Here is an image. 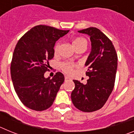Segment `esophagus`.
<instances>
[{
  "mask_svg": "<svg viewBox=\"0 0 134 134\" xmlns=\"http://www.w3.org/2000/svg\"><path fill=\"white\" fill-rule=\"evenodd\" d=\"M70 80V78L69 76H65V81H66V80Z\"/></svg>",
  "mask_w": 134,
  "mask_h": 134,
  "instance_id": "obj_1",
  "label": "esophagus"
}]
</instances>
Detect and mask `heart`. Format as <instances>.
Returning a JSON list of instances; mask_svg holds the SVG:
<instances>
[{"instance_id":"1","label":"heart","mask_w":134,"mask_h":134,"mask_svg":"<svg viewBox=\"0 0 134 134\" xmlns=\"http://www.w3.org/2000/svg\"><path fill=\"white\" fill-rule=\"evenodd\" d=\"M72 43L75 48H77L82 46H87V42H86V40L82 38V37H77V38H76L73 41ZM59 48H60V43H57L55 44V47H54V53L55 54H57V53L58 52ZM60 67H61V69L65 73H66V74H70L72 72L74 67H75V64H74L73 63H71V62H66L62 63L60 64Z\"/></svg>"}]
</instances>
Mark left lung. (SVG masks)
<instances>
[{"mask_svg":"<svg viewBox=\"0 0 134 134\" xmlns=\"http://www.w3.org/2000/svg\"><path fill=\"white\" fill-rule=\"evenodd\" d=\"M87 34L91 41V52L85 66L89 79L83 85L74 80L75 88L71 99L78 109L93 112L102 108L113 91L118 68V55L111 40L96 27L79 31Z\"/></svg>","mask_w":134,"mask_h":134,"instance_id":"1","label":"left lung"}]
</instances>
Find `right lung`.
Segmentation results:
<instances>
[{"label":"right lung","mask_w":134,"mask_h":134,"mask_svg":"<svg viewBox=\"0 0 134 134\" xmlns=\"http://www.w3.org/2000/svg\"><path fill=\"white\" fill-rule=\"evenodd\" d=\"M69 30L37 25L21 37L14 49L10 74L14 88L22 103L35 111H44L54 103L64 76L58 72L44 77L54 58L55 41Z\"/></svg>","instance_id":"1"}]
</instances>
